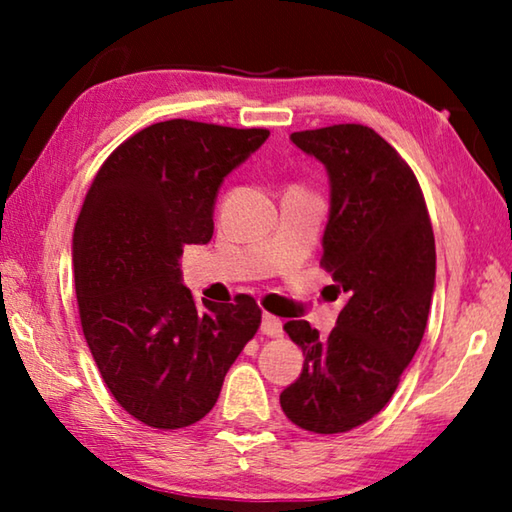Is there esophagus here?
<instances>
[{
    "label": "esophagus",
    "mask_w": 512,
    "mask_h": 512,
    "mask_svg": "<svg viewBox=\"0 0 512 512\" xmlns=\"http://www.w3.org/2000/svg\"><path fill=\"white\" fill-rule=\"evenodd\" d=\"M259 329H262V334H266V336H282L284 334L282 320L271 316V314L262 316V327H259Z\"/></svg>",
    "instance_id": "obj_1"
}]
</instances>
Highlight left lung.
<instances>
[{"label": "left lung", "instance_id": "8db88e82", "mask_svg": "<svg viewBox=\"0 0 512 512\" xmlns=\"http://www.w3.org/2000/svg\"><path fill=\"white\" fill-rule=\"evenodd\" d=\"M323 164L329 219L323 266L345 305L329 336L307 320L284 329L305 366L280 395L300 429L343 433L384 409L422 341L436 289V241L413 171L361 124L291 133Z\"/></svg>", "mask_w": 512, "mask_h": 512}]
</instances>
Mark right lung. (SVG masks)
I'll use <instances>...</instances> for the list:
<instances>
[{
	"label": "right lung",
	"mask_w": 512,
	"mask_h": 512,
	"mask_svg": "<svg viewBox=\"0 0 512 512\" xmlns=\"http://www.w3.org/2000/svg\"><path fill=\"white\" fill-rule=\"evenodd\" d=\"M266 140V128L160 121L117 146L85 196L72 239L83 334L112 397L149 427L205 418L262 320L250 296L198 305L180 257L212 239L225 176Z\"/></svg>",
	"instance_id": "1"
}]
</instances>
